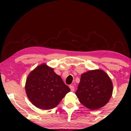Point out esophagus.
<instances>
[{
	"mask_svg": "<svg viewBox=\"0 0 131 131\" xmlns=\"http://www.w3.org/2000/svg\"><path fill=\"white\" fill-rule=\"evenodd\" d=\"M70 88L71 91H74V87L73 86V85H70Z\"/></svg>",
	"mask_w": 131,
	"mask_h": 131,
	"instance_id": "34e87169",
	"label": "esophagus"
}]
</instances>
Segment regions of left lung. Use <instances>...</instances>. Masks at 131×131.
I'll list each match as a JSON object with an SVG mask.
<instances>
[{"mask_svg":"<svg viewBox=\"0 0 131 131\" xmlns=\"http://www.w3.org/2000/svg\"><path fill=\"white\" fill-rule=\"evenodd\" d=\"M113 83L101 70H95L82 74L76 95L82 104L91 110L101 108L110 100Z\"/></svg>","mask_w":131,"mask_h":131,"instance_id":"1","label":"left lung"}]
</instances>
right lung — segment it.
<instances>
[{
  "mask_svg": "<svg viewBox=\"0 0 131 131\" xmlns=\"http://www.w3.org/2000/svg\"><path fill=\"white\" fill-rule=\"evenodd\" d=\"M70 91L61 78L46 64L37 67L26 80V92L28 99L43 110L54 108Z\"/></svg>",
  "mask_w": 131,
  "mask_h": 131,
  "instance_id": "add662e5",
  "label": "right lung"
}]
</instances>
